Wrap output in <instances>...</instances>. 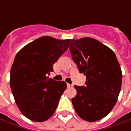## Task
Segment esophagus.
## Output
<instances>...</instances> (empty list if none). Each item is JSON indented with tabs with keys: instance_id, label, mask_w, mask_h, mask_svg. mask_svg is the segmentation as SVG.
Wrapping results in <instances>:
<instances>
[{
	"instance_id": "esophagus-1",
	"label": "esophagus",
	"mask_w": 131,
	"mask_h": 131,
	"mask_svg": "<svg viewBox=\"0 0 131 131\" xmlns=\"http://www.w3.org/2000/svg\"><path fill=\"white\" fill-rule=\"evenodd\" d=\"M67 87H68V88H72V87H73V85H72V84H70V83H67Z\"/></svg>"
}]
</instances>
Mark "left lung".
<instances>
[{
  "instance_id": "8db88e82",
  "label": "left lung",
  "mask_w": 131,
  "mask_h": 131,
  "mask_svg": "<svg viewBox=\"0 0 131 131\" xmlns=\"http://www.w3.org/2000/svg\"><path fill=\"white\" fill-rule=\"evenodd\" d=\"M69 50L80 73L86 76L85 86L74 85L75 111L86 121L100 120L112 111L121 91L122 71L115 53L88 37L71 39Z\"/></svg>"
}]
</instances>
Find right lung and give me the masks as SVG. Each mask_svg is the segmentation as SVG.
Listing matches in <instances>:
<instances>
[{
    "label": "right lung",
    "instance_id": "1",
    "mask_svg": "<svg viewBox=\"0 0 131 131\" xmlns=\"http://www.w3.org/2000/svg\"><path fill=\"white\" fill-rule=\"evenodd\" d=\"M70 40L43 36L16 54L10 71V88L19 110L31 121L42 122L50 118L67 88L64 81L49 79L48 75Z\"/></svg>",
    "mask_w": 131,
    "mask_h": 131
}]
</instances>
